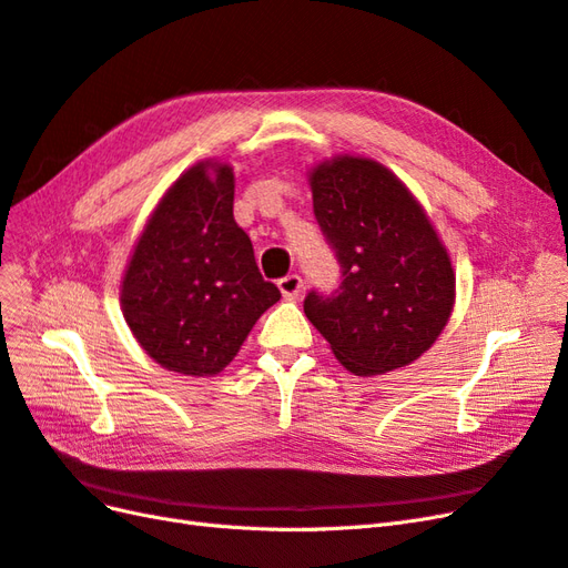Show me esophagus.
I'll use <instances>...</instances> for the list:
<instances>
[{"label": "esophagus", "mask_w": 568, "mask_h": 568, "mask_svg": "<svg viewBox=\"0 0 568 568\" xmlns=\"http://www.w3.org/2000/svg\"><path fill=\"white\" fill-rule=\"evenodd\" d=\"M277 286H280L284 298H298L303 291V280L298 277V274H286V277H282L277 282Z\"/></svg>", "instance_id": "esophagus-1"}]
</instances>
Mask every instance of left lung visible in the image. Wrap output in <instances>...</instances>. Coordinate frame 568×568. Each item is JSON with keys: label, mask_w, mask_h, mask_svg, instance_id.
<instances>
[{"label": "left lung", "mask_w": 568, "mask_h": 568, "mask_svg": "<svg viewBox=\"0 0 568 568\" xmlns=\"http://www.w3.org/2000/svg\"><path fill=\"white\" fill-rule=\"evenodd\" d=\"M313 209L341 265L332 296L303 311L357 376L405 367L434 346L455 305V272L432 220L388 168L336 156L311 170Z\"/></svg>", "instance_id": "1"}]
</instances>
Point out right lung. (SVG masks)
Returning a JSON list of instances; mask_svg holds the SVG:
<instances>
[{"label": "right lung", "mask_w": 568, "mask_h": 568, "mask_svg": "<svg viewBox=\"0 0 568 568\" xmlns=\"http://www.w3.org/2000/svg\"><path fill=\"white\" fill-rule=\"evenodd\" d=\"M232 209V165L196 163L163 194L130 255L123 317L146 355L170 372H222L257 317L282 298L257 272Z\"/></svg>", "instance_id": "add662e5"}]
</instances>
